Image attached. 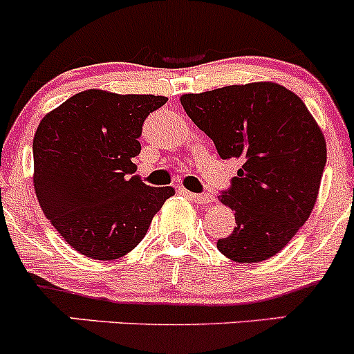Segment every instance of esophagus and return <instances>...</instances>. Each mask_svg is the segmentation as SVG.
<instances>
[{"label": "esophagus", "mask_w": 354, "mask_h": 354, "mask_svg": "<svg viewBox=\"0 0 354 354\" xmlns=\"http://www.w3.org/2000/svg\"><path fill=\"white\" fill-rule=\"evenodd\" d=\"M189 198L198 204H207L213 201V196L211 194H198V192H187Z\"/></svg>", "instance_id": "34e87169"}]
</instances>
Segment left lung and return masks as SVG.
Masks as SVG:
<instances>
[{"instance_id":"obj_1","label":"left lung","mask_w":354,"mask_h":354,"mask_svg":"<svg viewBox=\"0 0 354 354\" xmlns=\"http://www.w3.org/2000/svg\"><path fill=\"white\" fill-rule=\"evenodd\" d=\"M180 104L223 160L242 167L218 196L236 227L216 247L235 262L276 256L310 216L327 160L324 134L300 97L278 83L185 93Z\"/></svg>"}]
</instances>
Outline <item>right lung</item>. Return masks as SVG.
Segmentation results:
<instances>
[{
  "label": "right lung",
  "mask_w": 354,
  "mask_h": 354,
  "mask_svg": "<svg viewBox=\"0 0 354 354\" xmlns=\"http://www.w3.org/2000/svg\"><path fill=\"white\" fill-rule=\"evenodd\" d=\"M167 97L80 92L54 109L34 136V187L44 214L83 256H126L174 196L133 176L143 122Z\"/></svg>",
  "instance_id": "add662e5"
}]
</instances>
